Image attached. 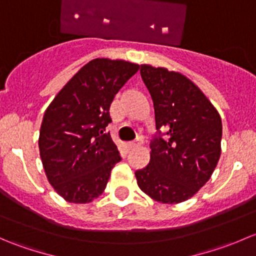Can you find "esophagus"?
<instances>
[{
    "mask_svg": "<svg viewBox=\"0 0 256 256\" xmlns=\"http://www.w3.org/2000/svg\"><path fill=\"white\" fill-rule=\"evenodd\" d=\"M142 142H144L142 138H140V136H138V138H136V140H134V141H131V142H128V147H130V148H132V147H138V146H140V144H142Z\"/></svg>",
    "mask_w": 256,
    "mask_h": 256,
    "instance_id": "1",
    "label": "esophagus"
}]
</instances>
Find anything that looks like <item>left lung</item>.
<instances>
[{"label": "left lung", "mask_w": 256, "mask_h": 256, "mask_svg": "<svg viewBox=\"0 0 256 256\" xmlns=\"http://www.w3.org/2000/svg\"><path fill=\"white\" fill-rule=\"evenodd\" d=\"M140 73L154 102L157 132L150 144V164L135 172L138 184L157 202H184L207 183L218 164L220 116L180 73L147 64Z\"/></svg>", "instance_id": "8db88e82"}]
</instances>
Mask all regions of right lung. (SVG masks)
Instances as JSON below:
<instances>
[{
	"instance_id": "add662e5",
	"label": "right lung",
	"mask_w": 256,
	"mask_h": 256,
	"mask_svg": "<svg viewBox=\"0 0 256 256\" xmlns=\"http://www.w3.org/2000/svg\"><path fill=\"white\" fill-rule=\"evenodd\" d=\"M138 64L106 58L85 64L58 92L43 116L40 152L56 192L72 203H88L104 192L121 161L106 126L110 105Z\"/></svg>"
}]
</instances>
